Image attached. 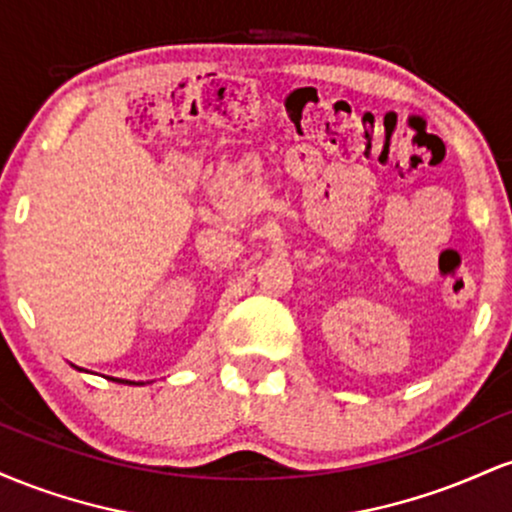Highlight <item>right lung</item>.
Returning a JSON list of instances; mask_svg holds the SVG:
<instances>
[{"label": "right lung", "instance_id": "1", "mask_svg": "<svg viewBox=\"0 0 512 512\" xmlns=\"http://www.w3.org/2000/svg\"><path fill=\"white\" fill-rule=\"evenodd\" d=\"M76 368V366H74ZM81 370V368H79ZM115 380V378H113ZM122 383H125V385H144V383H134V380H122Z\"/></svg>", "mask_w": 512, "mask_h": 512}]
</instances>
